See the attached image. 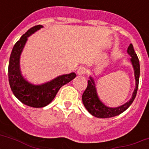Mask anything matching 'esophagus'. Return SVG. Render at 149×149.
<instances>
[{"label": "esophagus", "instance_id": "34e87169", "mask_svg": "<svg viewBox=\"0 0 149 149\" xmlns=\"http://www.w3.org/2000/svg\"><path fill=\"white\" fill-rule=\"evenodd\" d=\"M86 72V69L85 67H84V66H80V67L77 70V74L80 75V76L84 75Z\"/></svg>", "mask_w": 149, "mask_h": 149}]
</instances>
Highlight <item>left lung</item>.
I'll list each match as a JSON object with an SVG mask.
<instances>
[{"label":"left lung","instance_id":"obj_1","mask_svg":"<svg viewBox=\"0 0 149 149\" xmlns=\"http://www.w3.org/2000/svg\"><path fill=\"white\" fill-rule=\"evenodd\" d=\"M127 52L128 55L132 57L130 60L134 68V78H135V88L132 94V97L130 99L129 101L118 107H110L106 106L98 97L94 79H93V77H90L87 87L82 96V100L84 107H86L89 113L96 118H109L119 115L129 107L136 97L138 87H139V76H140V64H139V58L134 52L132 44H130Z\"/></svg>","mask_w":149,"mask_h":149}]
</instances>
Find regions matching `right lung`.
Masks as SVG:
<instances>
[{
  "label": "right lung",
  "instance_id": "right-lung-1",
  "mask_svg": "<svg viewBox=\"0 0 149 149\" xmlns=\"http://www.w3.org/2000/svg\"><path fill=\"white\" fill-rule=\"evenodd\" d=\"M43 28L36 25L29 29L21 37L13 47L8 65V80L14 95L22 104L32 107H43L50 104L55 98L58 90L74 79L77 74L61 75L45 84L35 85L31 84L22 74L20 70V56L29 36Z\"/></svg>",
  "mask_w": 149,
  "mask_h": 149
}]
</instances>
